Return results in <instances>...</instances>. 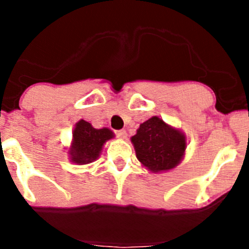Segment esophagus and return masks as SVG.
<instances>
[{"instance_id":"34e87169","label":"esophagus","mask_w":249,"mask_h":249,"mask_svg":"<svg viewBox=\"0 0 249 249\" xmlns=\"http://www.w3.org/2000/svg\"><path fill=\"white\" fill-rule=\"evenodd\" d=\"M116 135H117V137L121 138V140H124V138L127 137V132L124 131V129H118V131H116Z\"/></svg>"}]
</instances>
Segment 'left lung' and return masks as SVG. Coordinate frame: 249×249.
<instances>
[{
  "label": "left lung",
  "mask_w": 249,
  "mask_h": 249,
  "mask_svg": "<svg viewBox=\"0 0 249 249\" xmlns=\"http://www.w3.org/2000/svg\"><path fill=\"white\" fill-rule=\"evenodd\" d=\"M136 157L152 173L168 172L183 160L188 140L184 132L158 116L141 123L131 137Z\"/></svg>",
  "instance_id": "1"
}]
</instances>
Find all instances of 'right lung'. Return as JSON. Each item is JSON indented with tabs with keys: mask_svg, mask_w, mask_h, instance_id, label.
Returning a JSON list of instances; mask_svg holds the SVG:
<instances>
[{
	"mask_svg": "<svg viewBox=\"0 0 249 249\" xmlns=\"http://www.w3.org/2000/svg\"><path fill=\"white\" fill-rule=\"evenodd\" d=\"M114 138V133L107 127L94 128L91 123L80 120L72 129V140L67 146L68 160L72 163L83 166L97 160L105 143Z\"/></svg>",
	"mask_w": 249,
	"mask_h": 249,
	"instance_id": "obj_1",
	"label": "right lung"
}]
</instances>
